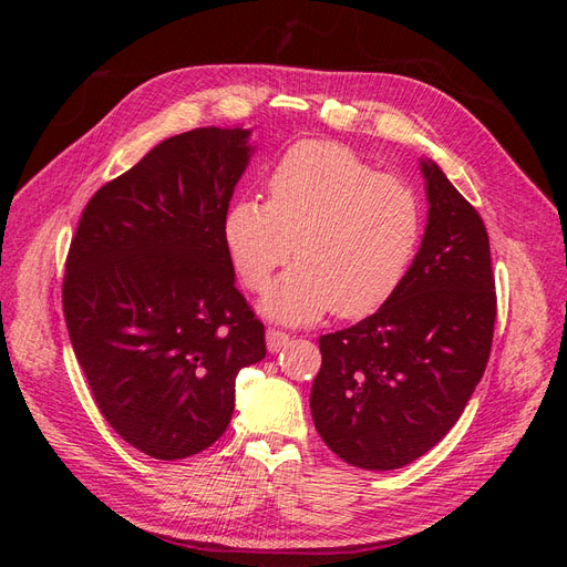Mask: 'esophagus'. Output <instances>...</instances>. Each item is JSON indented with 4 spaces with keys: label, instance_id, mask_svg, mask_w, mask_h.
<instances>
[{
    "label": "esophagus",
    "instance_id": "obj_1",
    "mask_svg": "<svg viewBox=\"0 0 567 567\" xmlns=\"http://www.w3.org/2000/svg\"><path fill=\"white\" fill-rule=\"evenodd\" d=\"M288 340H290L288 333H284L279 329H267V348H269V352H279L281 348L288 346Z\"/></svg>",
    "mask_w": 567,
    "mask_h": 567
}]
</instances>
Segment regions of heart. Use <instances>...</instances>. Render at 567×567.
Instances as JSON below:
<instances>
[{
  "instance_id": "obj_1",
  "label": "heart",
  "mask_w": 567,
  "mask_h": 567,
  "mask_svg": "<svg viewBox=\"0 0 567 567\" xmlns=\"http://www.w3.org/2000/svg\"><path fill=\"white\" fill-rule=\"evenodd\" d=\"M269 200L241 198L225 241L244 286L260 293L290 255L298 265L262 300L271 319L310 323L333 310L362 319L394 293L421 236V205L400 177L348 146L300 142L269 177Z\"/></svg>"
}]
</instances>
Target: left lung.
I'll return each instance as SVG.
<instances>
[{
    "instance_id": "obj_1",
    "label": "left lung",
    "mask_w": 567,
    "mask_h": 567,
    "mask_svg": "<svg viewBox=\"0 0 567 567\" xmlns=\"http://www.w3.org/2000/svg\"><path fill=\"white\" fill-rule=\"evenodd\" d=\"M427 225L379 312L319 338L310 406L350 466L392 471L447 435L487 367L496 293L487 229L447 175L421 161Z\"/></svg>"
}]
</instances>
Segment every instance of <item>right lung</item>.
<instances>
[{
  "label": "right lung",
  "mask_w": 567,
  "mask_h": 567,
  "mask_svg": "<svg viewBox=\"0 0 567 567\" xmlns=\"http://www.w3.org/2000/svg\"><path fill=\"white\" fill-rule=\"evenodd\" d=\"M248 140L241 127L169 136L99 188L68 250L63 315L84 379L113 431L153 458L219 440L238 371L267 354L225 241Z\"/></svg>",
  "instance_id": "1"
}]
</instances>
